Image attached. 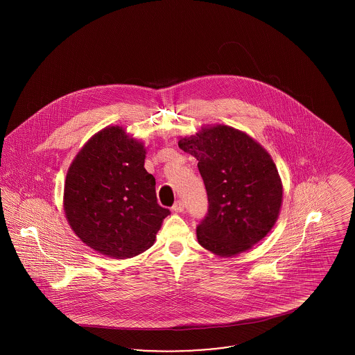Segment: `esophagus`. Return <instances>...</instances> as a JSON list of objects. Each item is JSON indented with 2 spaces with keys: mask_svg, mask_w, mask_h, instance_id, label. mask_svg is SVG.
<instances>
[{
  "mask_svg": "<svg viewBox=\"0 0 355 355\" xmlns=\"http://www.w3.org/2000/svg\"><path fill=\"white\" fill-rule=\"evenodd\" d=\"M173 211H175V213H182L184 210H185V205L182 201H177V202L173 205Z\"/></svg>",
  "mask_w": 355,
  "mask_h": 355,
  "instance_id": "34e87169",
  "label": "esophagus"
}]
</instances>
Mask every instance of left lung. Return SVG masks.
<instances>
[{
    "label": "left lung",
    "instance_id": "obj_1",
    "mask_svg": "<svg viewBox=\"0 0 355 355\" xmlns=\"http://www.w3.org/2000/svg\"><path fill=\"white\" fill-rule=\"evenodd\" d=\"M198 161L209 210L197 238L218 257L248 252L278 220L284 187L277 166L250 135L227 125H207L178 139Z\"/></svg>",
    "mask_w": 355,
    "mask_h": 355
}]
</instances>
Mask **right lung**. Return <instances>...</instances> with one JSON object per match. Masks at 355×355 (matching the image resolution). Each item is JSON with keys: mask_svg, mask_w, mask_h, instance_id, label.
I'll use <instances>...</instances> for the list:
<instances>
[{"mask_svg": "<svg viewBox=\"0 0 355 355\" xmlns=\"http://www.w3.org/2000/svg\"><path fill=\"white\" fill-rule=\"evenodd\" d=\"M145 158L144 142L116 125L93 135L70 164L65 216L76 236L97 253L119 259L144 253L169 216L157 203Z\"/></svg>", "mask_w": 355, "mask_h": 355, "instance_id": "add662e5", "label": "right lung"}]
</instances>
